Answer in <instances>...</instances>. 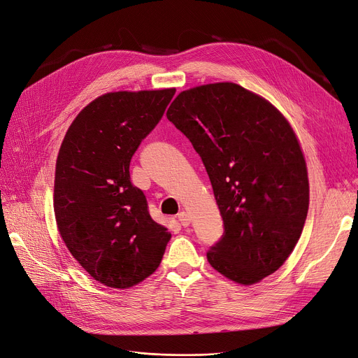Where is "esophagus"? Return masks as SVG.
Here are the masks:
<instances>
[{
	"mask_svg": "<svg viewBox=\"0 0 358 358\" xmlns=\"http://www.w3.org/2000/svg\"><path fill=\"white\" fill-rule=\"evenodd\" d=\"M178 221H180V224H181L182 227H188L189 222H191V217H189L188 213L181 211V213L178 214Z\"/></svg>",
	"mask_w": 358,
	"mask_h": 358,
	"instance_id": "34e87169",
	"label": "esophagus"
}]
</instances>
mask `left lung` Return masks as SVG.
Segmentation results:
<instances>
[{"instance_id": "1", "label": "left lung", "mask_w": 358, "mask_h": 358, "mask_svg": "<svg viewBox=\"0 0 358 358\" xmlns=\"http://www.w3.org/2000/svg\"><path fill=\"white\" fill-rule=\"evenodd\" d=\"M167 118L191 141L210 177L224 234L207 252L214 270L251 285L275 273L308 213L306 158L288 120L234 83L181 91Z\"/></svg>"}]
</instances>
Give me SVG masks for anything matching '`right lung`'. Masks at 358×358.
<instances>
[{
  "instance_id": "1",
  "label": "right lung",
  "mask_w": 358,
  "mask_h": 358,
  "mask_svg": "<svg viewBox=\"0 0 358 358\" xmlns=\"http://www.w3.org/2000/svg\"><path fill=\"white\" fill-rule=\"evenodd\" d=\"M174 94L176 88L103 94L80 111L61 143L57 229L81 267L107 287L125 289L144 281L171 238L129 181V161Z\"/></svg>"
}]
</instances>
